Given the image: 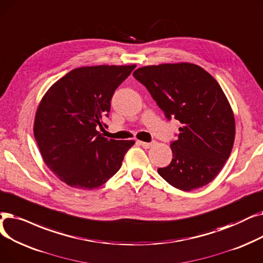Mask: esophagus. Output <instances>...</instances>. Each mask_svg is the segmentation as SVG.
Returning a JSON list of instances; mask_svg holds the SVG:
<instances>
[{
	"mask_svg": "<svg viewBox=\"0 0 263 263\" xmlns=\"http://www.w3.org/2000/svg\"><path fill=\"white\" fill-rule=\"evenodd\" d=\"M138 143H139L142 147H144V148H149V147H152L156 142H155V141H153V142H143V141H138Z\"/></svg>",
	"mask_w": 263,
	"mask_h": 263,
	"instance_id": "obj_1",
	"label": "esophagus"
}]
</instances>
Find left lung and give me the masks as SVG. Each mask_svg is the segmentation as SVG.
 <instances>
[{"instance_id":"left-lung-1","label":"left lung","mask_w":263,"mask_h":263,"mask_svg":"<svg viewBox=\"0 0 263 263\" xmlns=\"http://www.w3.org/2000/svg\"><path fill=\"white\" fill-rule=\"evenodd\" d=\"M134 77L168 119L180 121L172 160L159 176L184 192L213 181L232 151L235 120L227 96L211 74L193 63H165L136 69Z\"/></svg>"}]
</instances>
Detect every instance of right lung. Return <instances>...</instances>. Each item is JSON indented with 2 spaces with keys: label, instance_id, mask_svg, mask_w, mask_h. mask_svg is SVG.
Instances as JSON below:
<instances>
[{
  "label": "right lung",
  "instance_id": "right-lung-1",
  "mask_svg": "<svg viewBox=\"0 0 263 263\" xmlns=\"http://www.w3.org/2000/svg\"><path fill=\"white\" fill-rule=\"evenodd\" d=\"M133 65L74 68L43 96L34 120V137L47 167L65 184L95 190L121 168L134 140L107 139L103 128L117 87Z\"/></svg>",
  "mask_w": 263,
  "mask_h": 263
}]
</instances>
